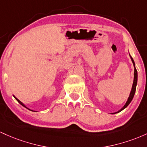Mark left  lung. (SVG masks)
Returning a JSON list of instances; mask_svg holds the SVG:
<instances>
[{
    "label": "left lung",
    "mask_w": 147,
    "mask_h": 147,
    "mask_svg": "<svg viewBox=\"0 0 147 147\" xmlns=\"http://www.w3.org/2000/svg\"><path fill=\"white\" fill-rule=\"evenodd\" d=\"M130 57H131V60L132 62H133V66H134L135 67V71H134V80H133V87H132V89H131V93H130V95H129V97H128V100H127L126 104L124 105V106L122 108H121V110H119L117 113L121 111V110H123L124 108H126L127 106H128V105H129V103H131L132 99H133V96H134V94L135 93H136V85H137V82H138V71H137V69L136 68V65H135V62H134V60H133V59L132 58V57L131 55H130Z\"/></svg>",
    "instance_id": "obj_1"
}]
</instances>
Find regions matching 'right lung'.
Segmentation results:
<instances>
[{
  "mask_svg": "<svg viewBox=\"0 0 147 147\" xmlns=\"http://www.w3.org/2000/svg\"><path fill=\"white\" fill-rule=\"evenodd\" d=\"M14 98H16V100H17V101H18V102H19V103H20V104H21V105H23V106H24V107H25V108H26V105H24V104H23V103H21V101H20V100H19V99H18V98H16L15 96H14ZM28 110H30V109H28ZM31 111H33V110H31Z\"/></svg>",
  "mask_w": 147,
  "mask_h": 147,
  "instance_id": "add662e5",
  "label": "right lung"
}]
</instances>
